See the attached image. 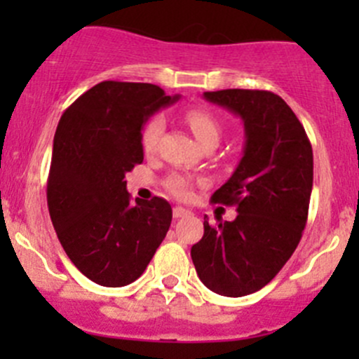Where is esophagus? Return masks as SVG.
Returning a JSON list of instances; mask_svg holds the SVG:
<instances>
[{"label":"esophagus","instance_id":"esophagus-1","mask_svg":"<svg viewBox=\"0 0 359 359\" xmlns=\"http://www.w3.org/2000/svg\"><path fill=\"white\" fill-rule=\"evenodd\" d=\"M189 210L187 208H182V206H175V208H173V217H175V219H180V217H186V215H189Z\"/></svg>","mask_w":359,"mask_h":359}]
</instances>
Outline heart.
Here are the masks:
<instances>
[{
	"instance_id": "heart-1",
	"label": "heart",
	"mask_w": 359,
	"mask_h": 359,
	"mask_svg": "<svg viewBox=\"0 0 359 359\" xmlns=\"http://www.w3.org/2000/svg\"><path fill=\"white\" fill-rule=\"evenodd\" d=\"M184 119H186L189 128L193 130L194 137L200 140L203 146H206V144H219L220 135H222V125H220V121L212 112L201 109V107H193V109L186 111ZM163 130H165V121H163L161 116H153V118H149L144 123L142 132H140V144H142L144 153H156ZM166 187L179 198L191 196V182L189 179L182 175L170 177L166 180Z\"/></svg>"
}]
</instances>
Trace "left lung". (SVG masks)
<instances>
[{"instance_id":"obj_1","label":"left lung","mask_w":359,"mask_h":359,"mask_svg":"<svg viewBox=\"0 0 359 359\" xmlns=\"http://www.w3.org/2000/svg\"><path fill=\"white\" fill-rule=\"evenodd\" d=\"M243 119V158L210 201L236 206L233 222L210 226L191 248L196 273L219 295L243 297L266 287L295 252L313 191V147L302 123L267 90L203 93Z\"/></svg>"}]
</instances>
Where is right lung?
<instances>
[{
    "mask_svg": "<svg viewBox=\"0 0 359 359\" xmlns=\"http://www.w3.org/2000/svg\"><path fill=\"white\" fill-rule=\"evenodd\" d=\"M177 100L151 83L102 81L60 118L46 201L60 245L93 283L135 281L168 233L170 203L158 196L133 203L125 173L144 161V123Z\"/></svg>",
    "mask_w": 359,
    "mask_h": 359,
    "instance_id": "right-lung-1",
    "label": "right lung"
}]
</instances>
